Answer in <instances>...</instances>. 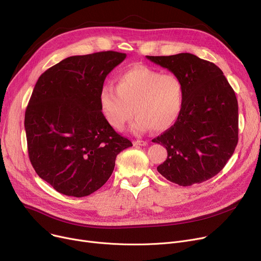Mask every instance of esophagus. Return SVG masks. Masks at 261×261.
<instances>
[{
    "instance_id": "1",
    "label": "esophagus",
    "mask_w": 261,
    "mask_h": 261,
    "mask_svg": "<svg viewBox=\"0 0 261 261\" xmlns=\"http://www.w3.org/2000/svg\"><path fill=\"white\" fill-rule=\"evenodd\" d=\"M133 144L135 145V146H146L148 143L146 142V141H134L133 142Z\"/></svg>"
}]
</instances>
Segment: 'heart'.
Listing matches in <instances>:
<instances>
[{
    "instance_id": "obj_1",
    "label": "heart",
    "mask_w": 261,
    "mask_h": 261,
    "mask_svg": "<svg viewBox=\"0 0 261 261\" xmlns=\"http://www.w3.org/2000/svg\"><path fill=\"white\" fill-rule=\"evenodd\" d=\"M184 95L183 82L176 75L139 65L120 74L115 88L103 86L99 105L105 118L116 130H121L135 114L134 132L151 128L161 132L169 129L180 116Z\"/></svg>"
}]
</instances>
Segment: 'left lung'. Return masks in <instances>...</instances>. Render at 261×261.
Segmentation results:
<instances>
[{"instance_id":"8db88e82","label":"left lung","mask_w":261,"mask_h":261,"mask_svg":"<svg viewBox=\"0 0 261 261\" xmlns=\"http://www.w3.org/2000/svg\"><path fill=\"white\" fill-rule=\"evenodd\" d=\"M179 77L184 86L180 116L153 143L168 156L158 171L180 186L207 181L220 172L238 143V101L223 72L193 54L146 56Z\"/></svg>"}]
</instances>
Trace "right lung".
<instances>
[{"instance_id": "add662e5", "label": "right lung", "mask_w": 261, "mask_h": 261, "mask_svg": "<svg viewBox=\"0 0 261 261\" xmlns=\"http://www.w3.org/2000/svg\"><path fill=\"white\" fill-rule=\"evenodd\" d=\"M126 56L113 50L72 56L37 81L25 111L27 149L37 174L60 194H93L111 176L117 154L132 146L99 105L107 75Z\"/></svg>"}]
</instances>
